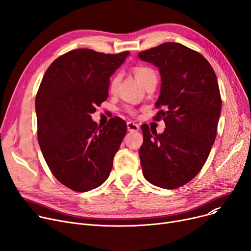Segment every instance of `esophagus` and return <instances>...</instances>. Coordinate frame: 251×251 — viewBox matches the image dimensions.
<instances>
[{
    "instance_id": "esophagus-1",
    "label": "esophagus",
    "mask_w": 251,
    "mask_h": 251,
    "mask_svg": "<svg viewBox=\"0 0 251 251\" xmlns=\"http://www.w3.org/2000/svg\"><path fill=\"white\" fill-rule=\"evenodd\" d=\"M127 129L130 132H136L139 130V126L134 122H127Z\"/></svg>"
}]
</instances>
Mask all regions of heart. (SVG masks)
Listing matches in <instances>:
<instances>
[{
	"label": "heart",
	"mask_w": 251,
	"mask_h": 251,
	"mask_svg": "<svg viewBox=\"0 0 251 251\" xmlns=\"http://www.w3.org/2000/svg\"><path fill=\"white\" fill-rule=\"evenodd\" d=\"M133 72H134L135 77L138 79V81L143 86H146L147 84H149L151 80H153V79H156L155 72L151 68L147 67V66H137V67H135L133 69ZM120 80H121V74L120 73H115L112 76V78L110 79L109 90H110V92H112V94H115V92L117 91L119 83H120ZM125 110H126V112H128L131 115L135 114L134 110L131 107H126Z\"/></svg>",
	"instance_id": "1"
}]
</instances>
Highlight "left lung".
<instances>
[{"mask_svg": "<svg viewBox=\"0 0 251 251\" xmlns=\"http://www.w3.org/2000/svg\"><path fill=\"white\" fill-rule=\"evenodd\" d=\"M138 57L160 70L153 119L166 124L161 134L141 126L142 173L154 186L175 189L201 172L215 142L222 108L217 76L199 51L178 43H164Z\"/></svg>", "mask_w": 251, "mask_h": 251, "instance_id": "1", "label": "left lung"}]
</instances>
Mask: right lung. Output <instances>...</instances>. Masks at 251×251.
Returning a JSON list of instances; mask_svg holds the SVG:
<instances>
[{"label": "right lung", "mask_w": 251, "mask_h": 251, "mask_svg": "<svg viewBox=\"0 0 251 251\" xmlns=\"http://www.w3.org/2000/svg\"><path fill=\"white\" fill-rule=\"evenodd\" d=\"M129 54L72 50L50 65L38 87L39 147L52 175L74 191L95 189L111 173L126 122L115 117L100 128L90 115L107 100L110 76Z\"/></svg>", "instance_id": "add662e5"}]
</instances>
